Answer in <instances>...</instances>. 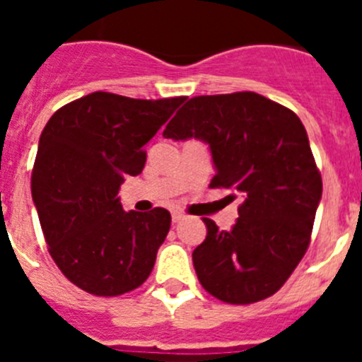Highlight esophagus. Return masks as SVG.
<instances>
[{"label": "esophagus", "mask_w": 362, "mask_h": 362, "mask_svg": "<svg viewBox=\"0 0 362 362\" xmlns=\"http://www.w3.org/2000/svg\"><path fill=\"white\" fill-rule=\"evenodd\" d=\"M181 219H185V214L179 212V210H174V212H172V221H174V223H179Z\"/></svg>", "instance_id": "esophagus-1"}]
</instances>
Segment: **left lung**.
<instances>
[{
    "label": "left lung",
    "mask_w": 362,
    "mask_h": 362,
    "mask_svg": "<svg viewBox=\"0 0 362 362\" xmlns=\"http://www.w3.org/2000/svg\"><path fill=\"white\" fill-rule=\"evenodd\" d=\"M165 137L206 143L216 166L210 187L241 196L239 217L206 239L192 261L203 288L230 305H250L286 283L310 245L322 181L308 136L290 108L255 92L192 98Z\"/></svg>",
    "instance_id": "obj_1"
}]
</instances>
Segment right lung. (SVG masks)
<instances>
[{
  "label": "right lung",
  "instance_id": "obj_1",
  "mask_svg": "<svg viewBox=\"0 0 362 362\" xmlns=\"http://www.w3.org/2000/svg\"><path fill=\"white\" fill-rule=\"evenodd\" d=\"M185 99L94 92L59 108L41 132L32 199L54 263L92 296L132 292L152 272L170 212H124L117 192L141 174L143 146Z\"/></svg>",
  "mask_w": 362,
  "mask_h": 362
}]
</instances>
